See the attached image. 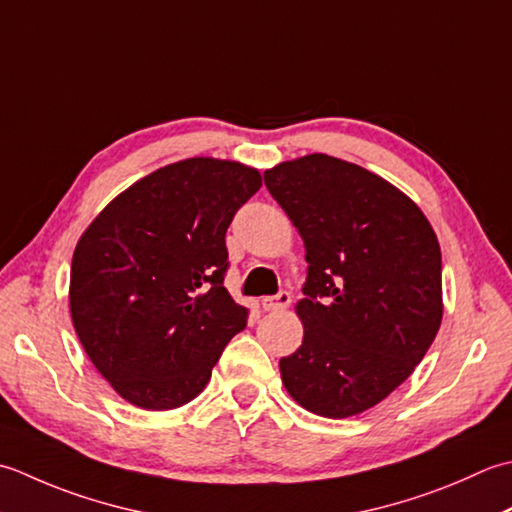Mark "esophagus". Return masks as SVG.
<instances>
[{
  "instance_id": "1",
  "label": "esophagus",
  "mask_w": 512,
  "mask_h": 512,
  "mask_svg": "<svg viewBox=\"0 0 512 512\" xmlns=\"http://www.w3.org/2000/svg\"><path fill=\"white\" fill-rule=\"evenodd\" d=\"M289 302H291L289 291H278L276 296H265L260 300V305H263L265 311H278V309L289 307Z\"/></svg>"
}]
</instances>
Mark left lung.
<instances>
[{"mask_svg": "<svg viewBox=\"0 0 512 512\" xmlns=\"http://www.w3.org/2000/svg\"><path fill=\"white\" fill-rule=\"evenodd\" d=\"M305 241V338L283 384L322 417L358 415L409 378L442 322V252L420 207L356 163L309 154L265 172Z\"/></svg>", "mask_w": 512, "mask_h": 512, "instance_id": "obj_1", "label": "left lung"}]
</instances>
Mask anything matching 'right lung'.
<instances>
[{
  "label": "right lung",
  "mask_w": 512,
  "mask_h": 512,
  "mask_svg": "<svg viewBox=\"0 0 512 512\" xmlns=\"http://www.w3.org/2000/svg\"><path fill=\"white\" fill-rule=\"evenodd\" d=\"M260 185L236 161L185 159L128 187L79 238L72 325L123 400L148 411L194 400L247 327L223 285L225 232Z\"/></svg>",
  "instance_id": "add662e5"
}]
</instances>
